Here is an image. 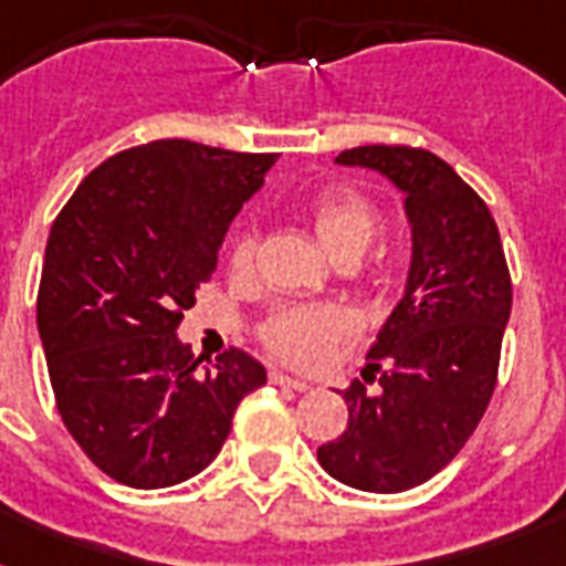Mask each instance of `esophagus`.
Listing matches in <instances>:
<instances>
[{
  "label": "esophagus",
  "instance_id": "1",
  "mask_svg": "<svg viewBox=\"0 0 566 566\" xmlns=\"http://www.w3.org/2000/svg\"><path fill=\"white\" fill-rule=\"evenodd\" d=\"M270 381H273V385H279V387H291V390H300V394H305V390H311L308 381H302V378L287 376V373H282V370H273V373H270Z\"/></svg>",
  "mask_w": 566,
  "mask_h": 566
}]
</instances>
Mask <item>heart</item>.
<instances>
[{
  "mask_svg": "<svg viewBox=\"0 0 566 566\" xmlns=\"http://www.w3.org/2000/svg\"><path fill=\"white\" fill-rule=\"evenodd\" d=\"M311 226L323 243L328 255L335 261L358 258L367 252L378 231L376 205L358 190L337 188L317 196L311 205ZM258 238L252 229H238L229 240L226 266L231 279H249L255 273ZM355 323L344 308H308V305H293V308L275 311L273 317L261 326V340L273 355L293 367H319L335 353L337 344L353 337Z\"/></svg>",
  "mask_w": 566,
  "mask_h": 566,
  "instance_id": "1",
  "label": "heart"
}]
</instances>
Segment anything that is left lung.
Segmentation results:
<instances>
[{
    "label": "left lung",
    "mask_w": 566,
    "mask_h": 566,
    "mask_svg": "<svg viewBox=\"0 0 566 566\" xmlns=\"http://www.w3.org/2000/svg\"><path fill=\"white\" fill-rule=\"evenodd\" d=\"M337 164L381 172L402 190L411 270L367 353L381 390L370 394L358 378L346 387V431L317 458L349 488L402 493L440 473L488 411L511 275L491 208L438 155L376 144L346 149Z\"/></svg>",
    "instance_id": "obj_1"
}]
</instances>
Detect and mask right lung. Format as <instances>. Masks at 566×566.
Listing matches in <instances>:
<instances>
[{
    "label": "right lung",
    "mask_w": 566,
    "mask_h": 566,
    "mask_svg": "<svg viewBox=\"0 0 566 566\" xmlns=\"http://www.w3.org/2000/svg\"><path fill=\"white\" fill-rule=\"evenodd\" d=\"M275 158L153 140L99 164L52 222L38 291L49 378L66 431L114 482L155 491L202 473L266 381L243 349L202 364L176 328Z\"/></svg>",
    "instance_id": "1"
}]
</instances>
